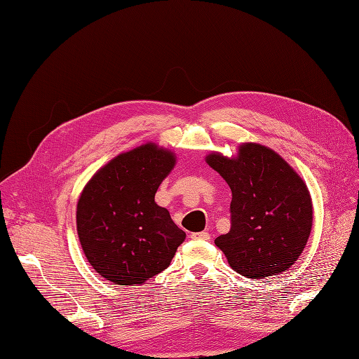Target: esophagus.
Segmentation results:
<instances>
[{
  "mask_svg": "<svg viewBox=\"0 0 359 359\" xmlns=\"http://www.w3.org/2000/svg\"><path fill=\"white\" fill-rule=\"evenodd\" d=\"M191 240H198V241H208L211 235L208 232H194L190 235Z\"/></svg>",
  "mask_w": 359,
  "mask_h": 359,
  "instance_id": "esophagus-1",
  "label": "esophagus"
}]
</instances>
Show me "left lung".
I'll list each match as a JSON object with an SVG mask.
<instances>
[{
    "label": "left lung",
    "instance_id": "1",
    "mask_svg": "<svg viewBox=\"0 0 359 359\" xmlns=\"http://www.w3.org/2000/svg\"><path fill=\"white\" fill-rule=\"evenodd\" d=\"M205 161L232 190L231 231L215 238L231 268L247 278L285 273L311 232L307 184L274 149L255 142L241 144L235 157L214 151Z\"/></svg>",
    "mask_w": 359,
    "mask_h": 359
}]
</instances>
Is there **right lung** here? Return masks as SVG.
I'll use <instances>...</instances> for the list:
<instances>
[{"instance_id":"add662e5","label":"right lung","mask_w":359,"mask_h":359,"mask_svg":"<svg viewBox=\"0 0 359 359\" xmlns=\"http://www.w3.org/2000/svg\"><path fill=\"white\" fill-rule=\"evenodd\" d=\"M175 163L173 151L147 142L107 161L85 184L76 205L79 243L95 273L114 285H144L186 240L154 201Z\"/></svg>"}]
</instances>
